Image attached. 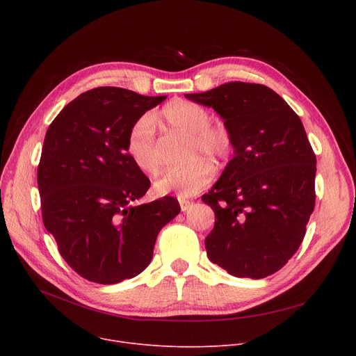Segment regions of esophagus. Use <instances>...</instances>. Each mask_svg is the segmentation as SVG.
I'll use <instances>...</instances> for the list:
<instances>
[{"label": "esophagus", "mask_w": 356, "mask_h": 356, "mask_svg": "<svg viewBox=\"0 0 356 356\" xmlns=\"http://www.w3.org/2000/svg\"><path fill=\"white\" fill-rule=\"evenodd\" d=\"M193 204V202L192 200H186V199H181L180 200V209H181V212H186L188 211L191 207Z\"/></svg>", "instance_id": "obj_1"}]
</instances>
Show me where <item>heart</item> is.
Masks as SVG:
<instances>
[{"label":"heart","mask_w":356,"mask_h":356,"mask_svg":"<svg viewBox=\"0 0 356 356\" xmlns=\"http://www.w3.org/2000/svg\"><path fill=\"white\" fill-rule=\"evenodd\" d=\"M160 117L175 128L191 134V163L170 167L157 176L154 191L159 195L175 193L180 197H191L207 186L215 173L216 161L225 160L232 148L229 131L212 124L211 112L192 101L173 99L161 111ZM127 152L134 164L144 173L153 175L160 167V157L156 148V127L149 115L138 118L131 125L127 134Z\"/></svg>","instance_id":"b5f03b06"}]
</instances>
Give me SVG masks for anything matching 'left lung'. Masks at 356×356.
I'll list each match as a JSON object with an SVG mask.
<instances>
[{
    "mask_svg": "<svg viewBox=\"0 0 356 356\" xmlns=\"http://www.w3.org/2000/svg\"><path fill=\"white\" fill-rule=\"evenodd\" d=\"M184 97L212 106L234 159L202 200L215 212L208 257L235 277L264 278L300 247L314 209L316 156L305 127L268 86L228 82Z\"/></svg>",
    "mask_w": 356,
    "mask_h": 356,
    "instance_id": "left-lung-1",
    "label": "left lung"
}]
</instances>
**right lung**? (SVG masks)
Returning a JSON list of instances; mask_svg holds the SVG:
<instances>
[{
	"label": "right lung",
	"instance_id": "1",
	"mask_svg": "<svg viewBox=\"0 0 356 356\" xmlns=\"http://www.w3.org/2000/svg\"><path fill=\"white\" fill-rule=\"evenodd\" d=\"M165 97L101 86L69 102L50 124L37 168L46 229L81 277L117 284L153 258L160 229L179 212L164 196L134 204L149 180L127 152V134Z\"/></svg>",
	"mask_w": 356,
	"mask_h": 356
}]
</instances>
